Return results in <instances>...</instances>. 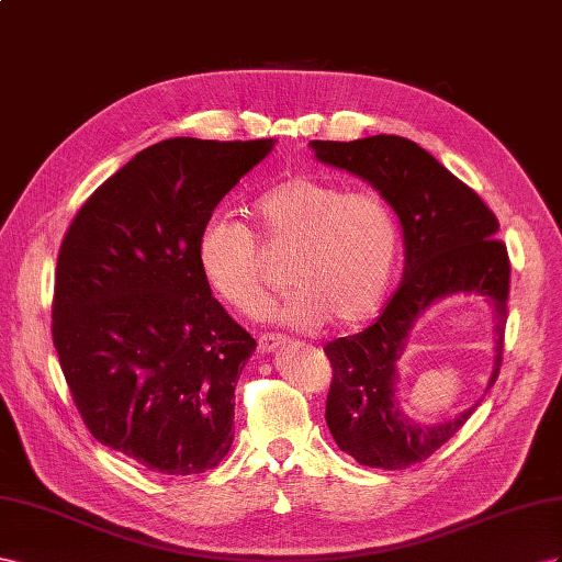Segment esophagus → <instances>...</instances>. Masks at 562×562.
<instances>
[{
	"label": "esophagus",
	"mask_w": 562,
	"mask_h": 562,
	"mask_svg": "<svg viewBox=\"0 0 562 562\" xmlns=\"http://www.w3.org/2000/svg\"><path fill=\"white\" fill-rule=\"evenodd\" d=\"M286 339L282 334H261L259 336V350L261 352H270V350H276L278 346H282Z\"/></svg>",
	"instance_id": "1"
}]
</instances>
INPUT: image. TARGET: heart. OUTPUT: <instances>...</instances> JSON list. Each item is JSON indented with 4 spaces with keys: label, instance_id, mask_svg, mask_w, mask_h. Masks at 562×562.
<instances>
[{
    "label": "heart",
    "instance_id": "obj_1",
    "mask_svg": "<svg viewBox=\"0 0 562 562\" xmlns=\"http://www.w3.org/2000/svg\"><path fill=\"white\" fill-rule=\"evenodd\" d=\"M259 233L272 247H292L286 280L294 284L278 317L315 329L334 317L358 325L389 292L400 228L386 198L294 176L254 202ZM198 266L212 292L247 317L268 303L259 239L231 214H212L198 235Z\"/></svg>",
    "mask_w": 562,
    "mask_h": 562
}]
</instances>
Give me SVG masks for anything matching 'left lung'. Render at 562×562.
Returning <instances> with one entry per match:
<instances>
[{"label": "left lung", "mask_w": 562, "mask_h": 562, "mask_svg": "<svg viewBox=\"0 0 562 562\" xmlns=\"http://www.w3.org/2000/svg\"><path fill=\"white\" fill-rule=\"evenodd\" d=\"M319 162L372 183L393 206L405 235V276L376 323L325 346L331 386L325 419L339 450L362 467L400 471L428 459L469 422L475 405L442 424H416L395 395V362L409 329L432 303L477 294L494 308V386L504 358L510 261L499 221L477 192L403 136L311 140Z\"/></svg>", "instance_id": "left-lung-1"}]
</instances>
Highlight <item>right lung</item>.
<instances>
[{"label": "right lung", "mask_w": 562, "mask_h": 562, "mask_svg": "<svg viewBox=\"0 0 562 562\" xmlns=\"http://www.w3.org/2000/svg\"><path fill=\"white\" fill-rule=\"evenodd\" d=\"M272 143H155L63 237L52 334L75 407L95 440L155 473H204L233 445L235 383L256 341L212 296L195 247Z\"/></svg>", "instance_id": "right-lung-1"}]
</instances>
